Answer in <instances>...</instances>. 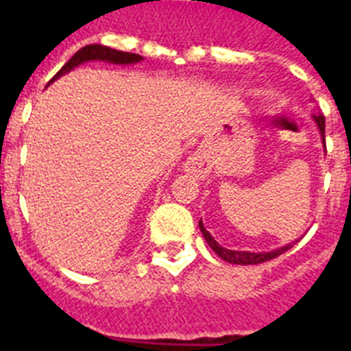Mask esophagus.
Here are the masks:
<instances>
[{
    "label": "esophagus",
    "instance_id": "1",
    "mask_svg": "<svg viewBox=\"0 0 351 351\" xmlns=\"http://www.w3.org/2000/svg\"><path fill=\"white\" fill-rule=\"evenodd\" d=\"M184 169L186 172L193 173V176H197V178H204V176L210 170V163L209 160H207L206 154L195 153L186 160Z\"/></svg>",
    "mask_w": 351,
    "mask_h": 351
}]
</instances>
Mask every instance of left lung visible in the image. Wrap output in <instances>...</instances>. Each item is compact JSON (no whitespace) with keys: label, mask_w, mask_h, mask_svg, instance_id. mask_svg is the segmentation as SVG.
Listing matches in <instances>:
<instances>
[{"label":"left lung","mask_w":351,"mask_h":351,"mask_svg":"<svg viewBox=\"0 0 351 351\" xmlns=\"http://www.w3.org/2000/svg\"><path fill=\"white\" fill-rule=\"evenodd\" d=\"M315 121H316V125H318V130H320L322 142H324V147H325V117L322 116V114H318V116H315ZM198 226H200V232H202V235L206 237V241H207V244L210 246V250H213L214 253L219 256V258L225 260V262L237 263V265H255V263L267 262V260H272V258H276V256L283 255L285 251H288L291 246H293V244H295V243L287 244V246L278 247V250L267 251V253H251V251L226 250V247L219 246V244L214 241L213 235H210L209 232L206 230V226H204L202 219L198 221Z\"/></svg>","instance_id":"obj_1"}]
</instances>
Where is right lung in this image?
<instances>
[{
    "label": "right lung",
    "mask_w": 351,
    "mask_h": 351,
    "mask_svg": "<svg viewBox=\"0 0 351 351\" xmlns=\"http://www.w3.org/2000/svg\"><path fill=\"white\" fill-rule=\"evenodd\" d=\"M86 61H107V63H114V64H133L142 61V56L138 54H132V52H123V51H116V49L105 47V45H100V43H93V45H86L80 51H77L75 54L71 56L68 63L61 68L51 80L49 84L54 82L56 79H60L61 75L71 71L79 64L86 63Z\"/></svg>",
    "instance_id": "right-lung-1"
}]
</instances>
